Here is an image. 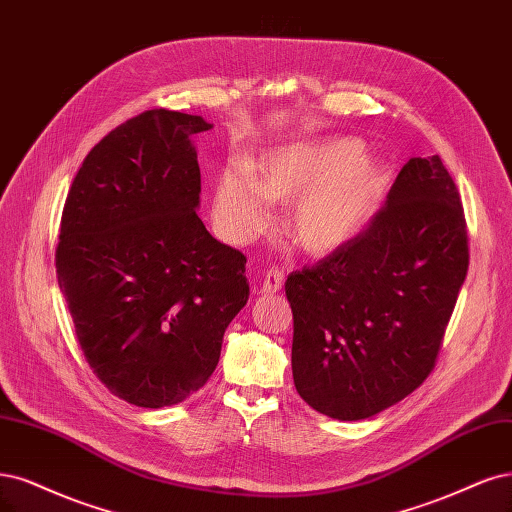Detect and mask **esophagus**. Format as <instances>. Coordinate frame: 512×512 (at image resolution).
<instances>
[{
    "mask_svg": "<svg viewBox=\"0 0 512 512\" xmlns=\"http://www.w3.org/2000/svg\"><path fill=\"white\" fill-rule=\"evenodd\" d=\"M281 286H284V271L281 269H269L267 273H264L262 277V292L267 294H275L281 290Z\"/></svg>",
    "mask_w": 512,
    "mask_h": 512,
    "instance_id": "1",
    "label": "esophagus"
}]
</instances>
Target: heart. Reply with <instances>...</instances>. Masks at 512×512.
<instances>
[{
    "mask_svg": "<svg viewBox=\"0 0 512 512\" xmlns=\"http://www.w3.org/2000/svg\"><path fill=\"white\" fill-rule=\"evenodd\" d=\"M385 171L354 139L271 152L252 173L224 171L214 188V222L235 243L271 222L269 201H294L288 231L309 254H330L354 239L383 195Z\"/></svg>",
    "mask_w": 512,
    "mask_h": 512,
    "instance_id": "heart-1",
    "label": "heart"
}]
</instances>
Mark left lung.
<instances>
[{
	"mask_svg": "<svg viewBox=\"0 0 512 512\" xmlns=\"http://www.w3.org/2000/svg\"><path fill=\"white\" fill-rule=\"evenodd\" d=\"M468 258L453 178L438 156L411 158L366 231L288 275L296 392L341 421L415 392L436 364Z\"/></svg>",
	"mask_w": 512,
	"mask_h": 512,
	"instance_id": "8db88e82",
	"label": "left lung"
}]
</instances>
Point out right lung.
Returning <instances> with one entry per match:
<instances>
[{
	"label": "right lung",
	"mask_w": 512,
	"mask_h": 512,
	"mask_svg": "<svg viewBox=\"0 0 512 512\" xmlns=\"http://www.w3.org/2000/svg\"><path fill=\"white\" fill-rule=\"evenodd\" d=\"M201 116L148 110L88 152L63 207L57 277L88 366L135 407L186 400L214 373L250 296L245 256L197 216Z\"/></svg>",
	"instance_id": "right-lung-1"
}]
</instances>
